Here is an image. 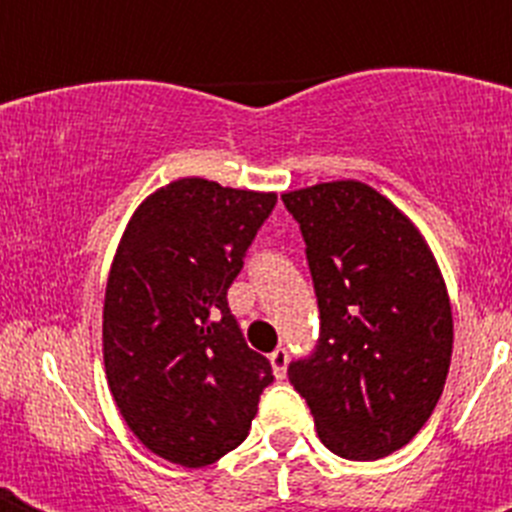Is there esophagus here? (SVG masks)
<instances>
[{
	"label": "esophagus",
	"instance_id": "1",
	"mask_svg": "<svg viewBox=\"0 0 512 512\" xmlns=\"http://www.w3.org/2000/svg\"><path fill=\"white\" fill-rule=\"evenodd\" d=\"M268 361H271V366H273V374H276L279 380H284V377H287V364H289L287 348L273 350L271 356H268Z\"/></svg>",
	"mask_w": 512,
	"mask_h": 512
}]
</instances>
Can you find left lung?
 Returning a JSON list of instances; mask_svg holds the SVG:
<instances>
[{
	"instance_id": "1",
	"label": "left lung",
	"mask_w": 512,
	"mask_h": 512,
	"mask_svg": "<svg viewBox=\"0 0 512 512\" xmlns=\"http://www.w3.org/2000/svg\"><path fill=\"white\" fill-rule=\"evenodd\" d=\"M300 223L321 337L289 380L321 444L345 460H380L430 420L452 361V305L420 228L361 180L281 193Z\"/></svg>"
}]
</instances>
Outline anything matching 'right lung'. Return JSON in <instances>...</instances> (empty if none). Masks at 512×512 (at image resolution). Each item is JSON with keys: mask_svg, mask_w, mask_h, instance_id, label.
<instances>
[{"mask_svg": "<svg viewBox=\"0 0 512 512\" xmlns=\"http://www.w3.org/2000/svg\"><path fill=\"white\" fill-rule=\"evenodd\" d=\"M273 191L177 177L140 201L103 303V364L127 428L148 452L204 468L247 438L273 380L228 308Z\"/></svg>", "mask_w": 512, "mask_h": 512, "instance_id": "obj_1", "label": "right lung"}]
</instances>
